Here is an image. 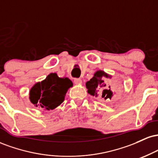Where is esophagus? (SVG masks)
<instances>
[{
  "label": "esophagus",
  "mask_w": 158,
  "mask_h": 158,
  "mask_svg": "<svg viewBox=\"0 0 158 158\" xmlns=\"http://www.w3.org/2000/svg\"><path fill=\"white\" fill-rule=\"evenodd\" d=\"M74 83L76 85H80L81 84V79H74Z\"/></svg>",
  "instance_id": "1"
}]
</instances>
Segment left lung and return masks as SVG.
<instances>
[{"label":"left lung","instance_id":"1","mask_svg":"<svg viewBox=\"0 0 158 158\" xmlns=\"http://www.w3.org/2000/svg\"><path fill=\"white\" fill-rule=\"evenodd\" d=\"M110 75L105 73L102 70H98L94 73V77L89 81L86 82V88L88 89V93L93 97H101L105 99H110L113 96V92L110 90V86L106 88V84L105 83V78H110Z\"/></svg>","mask_w":158,"mask_h":158}]
</instances>
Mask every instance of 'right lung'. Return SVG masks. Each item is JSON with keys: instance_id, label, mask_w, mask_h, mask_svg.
Returning a JSON list of instances; mask_svg holds the SVG:
<instances>
[{"instance_id": "1", "label": "right lung", "mask_w": 158, "mask_h": 158, "mask_svg": "<svg viewBox=\"0 0 158 158\" xmlns=\"http://www.w3.org/2000/svg\"><path fill=\"white\" fill-rule=\"evenodd\" d=\"M73 82L67 77L60 78L56 73L49 74L44 80L35 83L30 91V99L35 107L52 110L61 105Z\"/></svg>"}]
</instances>
